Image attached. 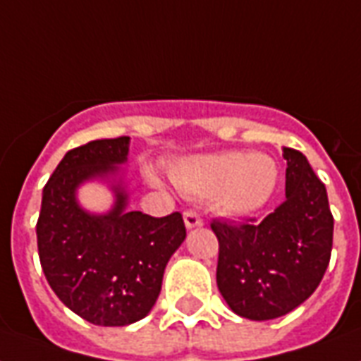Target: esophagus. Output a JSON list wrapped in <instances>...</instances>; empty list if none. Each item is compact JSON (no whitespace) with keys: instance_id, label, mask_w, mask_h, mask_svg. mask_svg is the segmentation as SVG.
<instances>
[{"instance_id":"34e87169","label":"esophagus","mask_w":361,"mask_h":361,"mask_svg":"<svg viewBox=\"0 0 361 361\" xmlns=\"http://www.w3.org/2000/svg\"><path fill=\"white\" fill-rule=\"evenodd\" d=\"M184 226L188 228V230H194V228H200L203 226V220L197 212L194 211H186L184 212Z\"/></svg>"}]
</instances>
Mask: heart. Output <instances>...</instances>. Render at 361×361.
I'll use <instances>...</instances> for the list:
<instances>
[{
    "instance_id": "heart-1",
    "label": "heart",
    "mask_w": 361,
    "mask_h": 361,
    "mask_svg": "<svg viewBox=\"0 0 361 361\" xmlns=\"http://www.w3.org/2000/svg\"><path fill=\"white\" fill-rule=\"evenodd\" d=\"M171 178L184 195L216 197L226 216H248L267 205L279 184V166L267 154L224 150L190 156L171 167Z\"/></svg>"
}]
</instances>
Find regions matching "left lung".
<instances>
[{
  "label": "left lung",
  "instance_id": "1",
  "mask_svg": "<svg viewBox=\"0 0 361 361\" xmlns=\"http://www.w3.org/2000/svg\"><path fill=\"white\" fill-rule=\"evenodd\" d=\"M286 200L259 222H212L220 252L216 284L231 311L273 320L318 288L334 245L328 192L300 150L284 149Z\"/></svg>",
  "mask_w": 361,
  "mask_h": 361
}]
</instances>
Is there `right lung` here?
Masks as SVG:
<instances>
[{
	"mask_svg": "<svg viewBox=\"0 0 361 361\" xmlns=\"http://www.w3.org/2000/svg\"><path fill=\"white\" fill-rule=\"evenodd\" d=\"M130 137L97 139L69 150L43 188L37 220L41 267L75 314L96 326H128L152 311L164 271L186 239L180 212L154 219L130 211L122 167ZM103 182L114 205L92 213L78 203L82 183Z\"/></svg>",
	"mask_w": 361,
	"mask_h": 361,
	"instance_id": "1",
	"label": "right lung"
}]
</instances>
